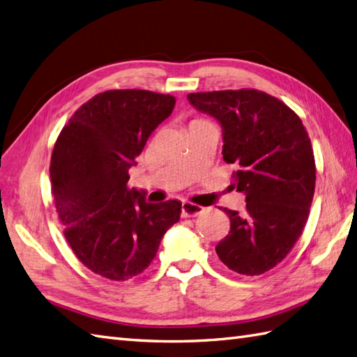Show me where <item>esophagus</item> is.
<instances>
[{"mask_svg":"<svg viewBox=\"0 0 357 357\" xmlns=\"http://www.w3.org/2000/svg\"><path fill=\"white\" fill-rule=\"evenodd\" d=\"M204 211V208L201 205L193 204V202H182V216L184 218H195L197 214H201Z\"/></svg>","mask_w":357,"mask_h":357,"instance_id":"obj_1","label":"esophagus"}]
</instances>
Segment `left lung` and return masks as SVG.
<instances>
[{"label": "left lung", "mask_w": 357, "mask_h": 357, "mask_svg": "<svg viewBox=\"0 0 357 357\" xmlns=\"http://www.w3.org/2000/svg\"><path fill=\"white\" fill-rule=\"evenodd\" d=\"M222 126L223 160L236 164L246 210L225 208L229 233L216 246L220 261L240 275H260L284 259L300 238L313 201L314 156L300 117L257 89L187 96Z\"/></svg>", "instance_id": "obj_1"}]
</instances>
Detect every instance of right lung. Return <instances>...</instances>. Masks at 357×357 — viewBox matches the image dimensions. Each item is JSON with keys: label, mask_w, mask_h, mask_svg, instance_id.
I'll return each mask as SVG.
<instances>
[{"label": "right lung", "mask_w": 357, "mask_h": 357, "mask_svg": "<svg viewBox=\"0 0 357 357\" xmlns=\"http://www.w3.org/2000/svg\"><path fill=\"white\" fill-rule=\"evenodd\" d=\"M175 102L144 89L105 91L82 105L57 137L50 164L56 211L73 252L97 275H139L179 220V201L149 204L128 188L129 169Z\"/></svg>", "instance_id": "1"}]
</instances>
